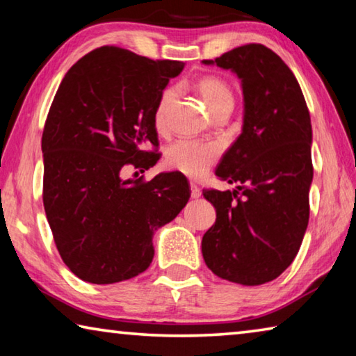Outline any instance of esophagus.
I'll use <instances>...</instances> for the list:
<instances>
[{
    "label": "esophagus",
    "mask_w": 356,
    "mask_h": 356,
    "mask_svg": "<svg viewBox=\"0 0 356 356\" xmlns=\"http://www.w3.org/2000/svg\"><path fill=\"white\" fill-rule=\"evenodd\" d=\"M190 188H191V197L193 200H197V197H201V188L197 186L196 184H190Z\"/></svg>",
    "instance_id": "obj_1"
}]
</instances>
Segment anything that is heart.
<instances>
[{"label":"heart","mask_w":356,"mask_h":356,"mask_svg":"<svg viewBox=\"0 0 356 356\" xmlns=\"http://www.w3.org/2000/svg\"><path fill=\"white\" fill-rule=\"evenodd\" d=\"M196 88L210 113L216 111L221 106L234 105L232 89L218 76H204L197 81ZM176 95L177 91L174 88L165 89L163 94L160 95L154 111V124L156 130H163L166 127L168 111H170ZM218 155L220 147L215 143L180 140L168 147L165 161L171 170L182 172L185 176L201 177L212 168Z\"/></svg>","instance_id":"obj_1"}]
</instances>
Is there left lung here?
<instances>
[{
    "mask_svg": "<svg viewBox=\"0 0 356 356\" xmlns=\"http://www.w3.org/2000/svg\"><path fill=\"white\" fill-rule=\"evenodd\" d=\"M243 92V125L215 174L236 190H206L216 210L202 257L222 280L243 286L273 281L292 264L309 221L312 129L297 78L261 44L237 47L215 61Z\"/></svg>",
    "mask_w": 356,
    "mask_h": 356,
    "instance_id": "obj_1",
    "label": "left lung"
}]
</instances>
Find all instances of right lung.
Masks as SVG:
<instances>
[{
	"label": "right lung",
	"instance_id": "add662e5",
	"mask_svg": "<svg viewBox=\"0 0 356 356\" xmlns=\"http://www.w3.org/2000/svg\"><path fill=\"white\" fill-rule=\"evenodd\" d=\"M184 69L119 47H100L69 69L48 111L44 207L56 248L78 278L113 284L143 273L154 234L190 200L186 177L160 172L122 179L125 166L149 170L160 154L154 111Z\"/></svg>",
	"mask_w": 356,
	"mask_h": 356
}]
</instances>
